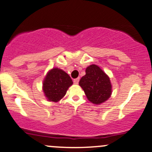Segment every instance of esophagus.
<instances>
[{
    "instance_id": "obj_1",
    "label": "esophagus",
    "mask_w": 152,
    "mask_h": 152,
    "mask_svg": "<svg viewBox=\"0 0 152 152\" xmlns=\"http://www.w3.org/2000/svg\"><path fill=\"white\" fill-rule=\"evenodd\" d=\"M79 78H77V79H75L74 80H73V82H74V84H79Z\"/></svg>"
}]
</instances>
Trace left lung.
<instances>
[{
  "label": "left lung",
  "instance_id": "obj_1",
  "mask_svg": "<svg viewBox=\"0 0 152 152\" xmlns=\"http://www.w3.org/2000/svg\"><path fill=\"white\" fill-rule=\"evenodd\" d=\"M87 99L94 104H100L108 100L111 95L110 79L96 65H89L86 74L79 81Z\"/></svg>",
  "mask_w": 152,
  "mask_h": 152
}]
</instances>
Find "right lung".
<instances>
[{
    "label": "right lung",
    "mask_w": 152,
    "mask_h": 152,
    "mask_svg": "<svg viewBox=\"0 0 152 152\" xmlns=\"http://www.w3.org/2000/svg\"><path fill=\"white\" fill-rule=\"evenodd\" d=\"M73 81L68 73L59 68H53L47 73L43 83L45 96L50 101L57 102L65 96Z\"/></svg>",
    "instance_id": "right-lung-1"
}]
</instances>
